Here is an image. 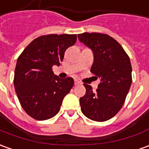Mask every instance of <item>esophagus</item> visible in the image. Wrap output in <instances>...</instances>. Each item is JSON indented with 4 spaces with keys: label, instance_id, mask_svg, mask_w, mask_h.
Segmentation results:
<instances>
[{
    "label": "esophagus",
    "instance_id": "esophagus-1",
    "mask_svg": "<svg viewBox=\"0 0 149 149\" xmlns=\"http://www.w3.org/2000/svg\"><path fill=\"white\" fill-rule=\"evenodd\" d=\"M74 83H75V85H80V84H81V82H80L79 81H77V80H75Z\"/></svg>",
    "mask_w": 149,
    "mask_h": 149
}]
</instances>
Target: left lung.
Listing matches in <instances>:
<instances>
[{
  "mask_svg": "<svg viewBox=\"0 0 149 149\" xmlns=\"http://www.w3.org/2000/svg\"><path fill=\"white\" fill-rule=\"evenodd\" d=\"M78 39L92 49L94 63L91 72L100 79L95 91L84 84L86 92L80 98L81 112L93 121H108L120 111L130 90V58L117 40L107 34L84 32L79 34Z\"/></svg>",
  "mask_w": 149,
  "mask_h": 149,
  "instance_id": "left-lung-1",
  "label": "left lung"
}]
</instances>
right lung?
<instances>
[{
	"label": "right lung",
	"instance_id": "right-lung-1",
	"mask_svg": "<svg viewBox=\"0 0 149 149\" xmlns=\"http://www.w3.org/2000/svg\"><path fill=\"white\" fill-rule=\"evenodd\" d=\"M77 41V34L37 37L17 59L14 85L22 108L29 116L44 121L57 114L63 98L74 85L72 77L60 79L52 67L60 65L64 52Z\"/></svg>",
	"mask_w": 149,
	"mask_h": 149
}]
</instances>
